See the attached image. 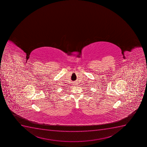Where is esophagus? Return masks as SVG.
I'll use <instances>...</instances> for the list:
<instances>
[{
    "instance_id": "1",
    "label": "esophagus",
    "mask_w": 147,
    "mask_h": 147,
    "mask_svg": "<svg viewBox=\"0 0 147 147\" xmlns=\"http://www.w3.org/2000/svg\"><path fill=\"white\" fill-rule=\"evenodd\" d=\"M77 85H78V84H77L76 83V82L74 83V86H77Z\"/></svg>"
}]
</instances>
